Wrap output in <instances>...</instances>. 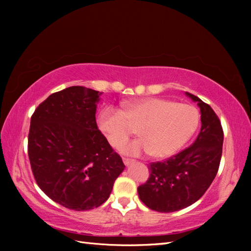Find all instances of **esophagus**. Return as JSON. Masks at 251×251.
Here are the masks:
<instances>
[{
    "mask_svg": "<svg viewBox=\"0 0 251 251\" xmlns=\"http://www.w3.org/2000/svg\"><path fill=\"white\" fill-rule=\"evenodd\" d=\"M123 162H124V164L126 165V166H129V165L132 163L131 159H128V158H123Z\"/></svg>",
    "mask_w": 251,
    "mask_h": 251,
    "instance_id": "esophagus-1",
    "label": "esophagus"
}]
</instances>
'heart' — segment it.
Here are the masks:
<instances>
[{
  "mask_svg": "<svg viewBox=\"0 0 251 251\" xmlns=\"http://www.w3.org/2000/svg\"><path fill=\"white\" fill-rule=\"evenodd\" d=\"M122 111L104 108L97 117L98 128L112 147H119L137 127L140 139L122 145L120 151L129 156L150 153L164 158L179 151L193 136L200 114L193 105L172 100L145 97L123 102Z\"/></svg>",
  "mask_w": 251,
  "mask_h": 251,
  "instance_id": "b5f03b06",
  "label": "heart"
}]
</instances>
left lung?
<instances>
[{
	"mask_svg": "<svg viewBox=\"0 0 251 251\" xmlns=\"http://www.w3.org/2000/svg\"><path fill=\"white\" fill-rule=\"evenodd\" d=\"M201 109V127L192 146L164 162L152 163L150 178L138 186L139 199L158 212H173L191 206L209 188L222 155L221 123L209 104L186 93Z\"/></svg>",
	"mask_w": 251,
	"mask_h": 251,
	"instance_id": "8db88e82",
	"label": "left lung"
}]
</instances>
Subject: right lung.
<instances>
[{
	"mask_svg": "<svg viewBox=\"0 0 251 251\" xmlns=\"http://www.w3.org/2000/svg\"><path fill=\"white\" fill-rule=\"evenodd\" d=\"M101 93L71 86L51 94L31 117L28 154L37 185L76 211L109 199L125 165L96 123Z\"/></svg>",
	"mask_w": 251,
	"mask_h": 251,
	"instance_id": "right-lung-1",
	"label": "right lung"
}]
</instances>
